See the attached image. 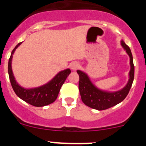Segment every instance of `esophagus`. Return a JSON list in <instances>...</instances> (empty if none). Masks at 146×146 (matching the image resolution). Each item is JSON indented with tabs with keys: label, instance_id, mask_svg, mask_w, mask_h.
Listing matches in <instances>:
<instances>
[{
	"label": "esophagus",
	"instance_id": "esophagus-1",
	"mask_svg": "<svg viewBox=\"0 0 146 146\" xmlns=\"http://www.w3.org/2000/svg\"><path fill=\"white\" fill-rule=\"evenodd\" d=\"M80 67V64L77 62H73L71 64V69L73 71H76Z\"/></svg>",
	"mask_w": 146,
	"mask_h": 146
}]
</instances>
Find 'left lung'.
Returning <instances> with one entry per match:
<instances>
[{"label":"left lung","mask_w":146,"mask_h":146,"mask_svg":"<svg viewBox=\"0 0 146 146\" xmlns=\"http://www.w3.org/2000/svg\"><path fill=\"white\" fill-rule=\"evenodd\" d=\"M121 46L126 50L130 58V69L129 73V79L127 84L123 88L115 92H108L97 88L91 82L87 74L80 70H77L79 74V91L82 102L86 105L98 110H104L119 104L128 95L131 87L135 77V66L133 64V58L131 50L125 44L123 40L121 42Z\"/></svg>","instance_id":"8db88e82"}]
</instances>
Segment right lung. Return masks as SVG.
<instances>
[{
	"mask_svg": "<svg viewBox=\"0 0 146 146\" xmlns=\"http://www.w3.org/2000/svg\"><path fill=\"white\" fill-rule=\"evenodd\" d=\"M22 44H18L11 52L8 64V72L11 86L18 97L23 101L35 107H44L55 101L59 94L60 89L65 82L66 79L71 73L69 69L58 72L50 82L45 85L34 88H24L18 84L13 74L11 69V60L15 50Z\"/></svg>",
	"mask_w": 146,
	"mask_h": 146,
	"instance_id": "right-lung-1",
	"label": "right lung"
}]
</instances>
